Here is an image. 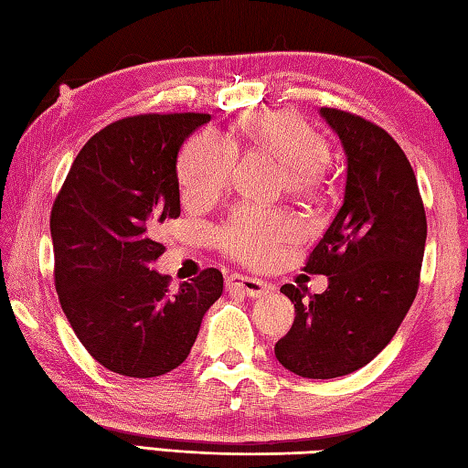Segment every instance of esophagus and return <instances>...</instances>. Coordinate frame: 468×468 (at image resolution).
Instances as JSON below:
<instances>
[{
    "instance_id": "34e87169",
    "label": "esophagus",
    "mask_w": 468,
    "mask_h": 468,
    "mask_svg": "<svg viewBox=\"0 0 468 468\" xmlns=\"http://www.w3.org/2000/svg\"><path fill=\"white\" fill-rule=\"evenodd\" d=\"M226 287H228V289L242 291V293L249 295V297H262V295L271 293V289H272V287L267 283V281L252 279V277H244V275H238V272H234V275L228 277Z\"/></svg>"
}]
</instances>
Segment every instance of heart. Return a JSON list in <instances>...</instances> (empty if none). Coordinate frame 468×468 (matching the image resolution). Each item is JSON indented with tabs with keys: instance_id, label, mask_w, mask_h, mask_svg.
Masks as SVG:
<instances>
[{
	"instance_id": "obj_1",
	"label": "heart",
	"mask_w": 468,
	"mask_h": 468,
	"mask_svg": "<svg viewBox=\"0 0 468 468\" xmlns=\"http://www.w3.org/2000/svg\"><path fill=\"white\" fill-rule=\"evenodd\" d=\"M240 143L246 151L279 163L281 183L291 196H314L324 185L328 146L295 112L249 113L240 122ZM236 153L238 140L234 138L226 140L214 132L193 138L181 153L177 171L185 199L201 204L218 197L230 181ZM295 232L293 219L281 211L240 206L218 228V242L228 257L246 264H262L277 244L289 240Z\"/></svg>"
}]
</instances>
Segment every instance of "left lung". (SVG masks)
Segmentation results:
<instances>
[{
	"mask_svg": "<svg viewBox=\"0 0 468 468\" xmlns=\"http://www.w3.org/2000/svg\"><path fill=\"white\" fill-rule=\"evenodd\" d=\"M320 113L346 153L344 201L303 267L328 277V289L281 287L295 320L275 356L299 377L334 378L371 363L395 336L418 293L428 224L401 146L355 113Z\"/></svg>",
	"mask_w": 468,
	"mask_h": 468,
	"instance_id": "obj_1",
	"label": "left lung"
}]
</instances>
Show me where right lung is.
I'll return each instance as SVG.
<instances>
[{
    "mask_svg": "<svg viewBox=\"0 0 468 468\" xmlns=\"http://www.w3.org/2000/svg\"><path fill=\"white\" fill-rule=\"evenodd\" d=\"M209 113H144L87 140L50 211L55 287L70 328L110 371L151 378L187 358L224 291L206 269L177 291L151 264L158 226L181 214L177 154Z\"/></svg>",
    "mask_w": 468,
    "mask_h": 468,
    "instance_id": "obj_1",
    "label": "right lung"
}]
</instances>
